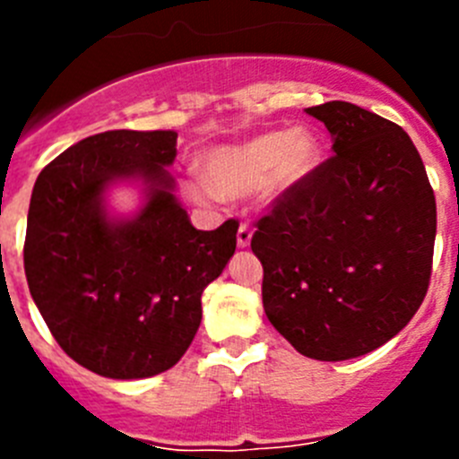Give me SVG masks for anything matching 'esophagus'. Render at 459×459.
I'll list each match as a JSON object with an SVG mask.
<instances>
[{
	"mask_svg": "<svg viewBox=\"0 0 459 459\" xmlns=\"http://www.w3.org/2000/svg\"><path fill=\"white\" fill-rule=\"evenodd\" d=\"M250 241H253V230L248 225H241L237 232V246L238 248H248Z\"/></svg>",
	"mask_w": 459,
	"mask_h": 459,
	"instance_id": "esophagus-1",
	"label": "esophagus"
}]
</instances>
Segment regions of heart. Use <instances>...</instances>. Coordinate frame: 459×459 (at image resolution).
I'll list each match as a JSON object with an SVG mask.
<instances>
[{
	"label": "heart",
	"instance_id": "b5f03b06",
	"mask_svg": "<svg viewBox=\"0 0 459 459\" xmlns=\"http://www.w3.org/2000/svg\"><path fill=\"white\" fill-rule=\"evenodd\" d=\"M322 160L319 137L306 128L269 131L248 140L218 144L202 156V172L181 179V193L197 206H216L225 197L257 193L278 202L294 193Z\"/></svg>",
	"mask_w": 459,
	"mask_h": 459
}]
</instances>
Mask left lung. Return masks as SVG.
I'll list each match as a JSON object with an SVG mask.
<instances>
[{"instance_id":"8db88e82","label":"left lung","mask_w":459,"mask_h":459,"mask_svg":"<svg viewBox=\"0 0 459 459\" xmlns=\"http://www.w3.org/2000/svg\"><path fill=\"white\" fill-rule=\"evenodd\" d=\"M333 158L257 222L269 322L299 354L347 360L395 338L432 273L437 204L411 137L354 103L306 108Z\"/></svg>"}]
</instances>
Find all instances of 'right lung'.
<instances>
[{"label":"right lung","mask_w":459,"mask_h":459,"mask_svg":"<svg viewBox=\"0 0 459 459\" xmlns=\"http://www.w3.org/2000/svg\"><path fill=\"white\" fill-rule=\"evenodd\" d=\"M174 131L84 137L36 179L24 273L50 333L108 379H147L179 363L202 322V291L237 250V221L195 230L177 200ZM133 185L131 214L108 190Z\"/></svg>","instance_id":"add662e5"}]
</instances>
